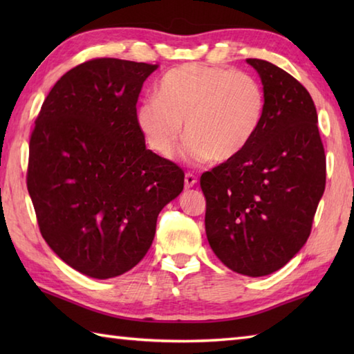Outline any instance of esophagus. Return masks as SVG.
<instances>
[{"instance_id":"34e87169","label":"esophagus","mask_w":354,"mask_h":354,"mask_svg":"<svg viewBox=\"0 0 354 354\" xmlns=\"http://www.w3.org/2000/svg\"><path fill=\"white\" fill-rule=\"evenodd\" d=\"M198 183V178L193 175V173H185V179H184V184H185V189H192V187L196 185Z\"/></svg>"}]
</instances>
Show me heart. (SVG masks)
Listing matches in <instances>:
<instances>
[{
    "label": "heart",
    "instance_id": "1",
    "mask_svg": "<svg viewBox=\"0 0 354 354\" xmlns=\"http://www.w3.org/2000/svg\"><path fill=\"white\" fill-rule=\"evenodd\" d=\"M265 108V91L250 74L190 62L164 74L158 97L141 102L135 118L158 155L175 153L185 122L189 160L228 161L251 145Z\"/></svg>",
    "mask_w": 354,
    "mask_h": 354
}]
</instances>
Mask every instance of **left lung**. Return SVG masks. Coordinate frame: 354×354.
Wrapping results in <instances>:
<instances>
[{
  "mask_svg": "<svg viewBox=\"0 0 354 354\" xmlns=\"http://www.w3.org/2000/svg\"><path fill=\"white\" fill-rule=\"evenodd\" d=\"M246 62L266 97L261 126L242 153L202 173L201 189L217 259L237 274L263 277L309 239L326 189V155L309 91L274 64Z\"/></svg>",
  "mask_w": 354,
  "mask_h": 354,
  "instance_id": "1",
  "label": "left lung"
}]
</instances>
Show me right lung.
Segmentation results:
<instances>
[{
	"mask_svg": "<svg viewBox=\"0 0 354 354\" xmlns=\"http://www.w3.org/2000/svg\"><path fill=\"white\" fill-rule=\"evenodd\" d=\"M158 65L93 59L65 73L30 138L27 189L41 234L79 272L118 277L149 251L156 219L184 189V171L152 150L137 102Z\"/></svg>",
	"mask_w": 354,
	"mask_h": 354,
	"instance_id": "right-lung-1",
	"label": "right lung"
}]
</instances>
